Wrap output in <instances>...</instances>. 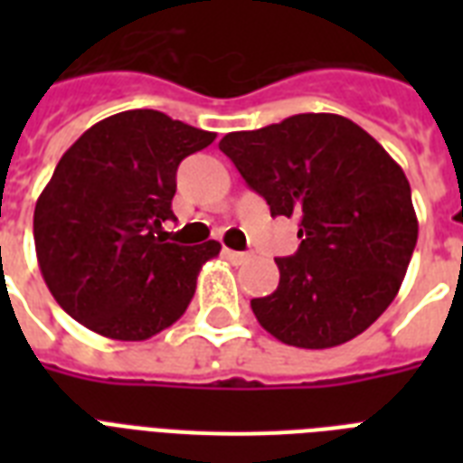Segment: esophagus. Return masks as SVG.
Here are the masks:
<instances>
[{
  "label": "esophagus",
  "instance_id": "esophagus-1",
  "mask_svg": "<svg viewBox=\"0 0 463 463\" xmlns=\"http://www.w3.org/2000/svg\"><path fill=\"white\" fill-rule=\"evenodd\" d=\"M223 257H225V260H231L232 264H245V261L250 260V254L235 252V250H231V247H223Z\"/></svg>",
  "mask_w": 463,
  "mask_h": 463
}]
</instances>
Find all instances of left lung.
I'll list each match as a JSON object with an SVG mask.
<instances>
[{
	"instance_id": "obj_1",
	"label": "left lung",
	"mask_w": 463,
	"mask_h": 463,
	"mask_svg": "<svg viewBox=\"0 0 463 463\" xmlns=\"http://www.w3.org/2000/svg\"><path fill=\"white\" fill-rule=\"evenodd\" d=\"M218 148L271 216L300 218L298 252L276 260L279 288L252 300L257 322L298 348L363 334L402 288L418 240L399 163L363 127L329 112L231 132Z\"/></svg>"
}]
</instances>
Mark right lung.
<instances>
[{
	"mask_svg": "<svg viewBox=\"0 0 463 463\" xmlns=\"http://www.w3.org/2000/svg\"><path fill=\"white\" fill-rule=\"evenodd\" d=\"M216 139L158 110L100 119L61 156L38 196L33 238L47 288L86 329L146 341L184 315L216 240L165 242L175 175Z\"/></svg>",
	"mask_w": 463,
	"mask_h": 463,
	"instance_id": "add662e5",
	"label": "right lung"
}]
</instances>
